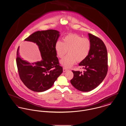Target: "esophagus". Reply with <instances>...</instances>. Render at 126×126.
<instances>
[{"label": "esophagus", "instance_id": "esophagus-1", "mask_svg": "<svg viewBox=\"0 0 126 126\" xmlns=\"http://www.w3.org/2000/svg\"><path fill=\"white\" fill-rule=\"evenodd\" d=\"M68 70V69L67 68H66V67H63V72H66Z\"/></svg>", "mask_w": 126, "mask_h": 126}]
</instances>
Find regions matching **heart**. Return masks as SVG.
Segmentation results:
<instances>
[{
	"mask_svg": "<svg viewBox=\"0 0 126 126\" xmlns=\"http://www.w3.org/2000/svg\"><path fill=\"white\" fill-rule=\"evenodd\" d=\"M92 43L90 39L83 38L76 34H69L63 38V42L58 41L55 45V50L58 57L63 58L61 64L64 67L69 68L76 62H81L88 56Z\"/></svg>",
	"mask_w": 126,
	"mask_h": 126,
	"instance_id": "1",
	"label": "heart"
}]
</instances>
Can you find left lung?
I'll list each match as a JSON object with an SVG mask.
<instances>
[{"label": "left lung", "instance_id": "left-lung-1", "mask_svg": "<svg viewBox=\"0 0 126 126\" xmlns=\"http://www.w3.org/2000/svg\"><path fill=\"white\" fill-rule=\"evenodd\" d=\"M92 46L87 57L80 62L84 72L73 70L74 77L70 82L77 90L89 92L98 86L107 75L108 58L107 50L104 42L99 38L88 33Z\"/></svg>", "mask_w": 126, "mask_h": 126}]
</instances>
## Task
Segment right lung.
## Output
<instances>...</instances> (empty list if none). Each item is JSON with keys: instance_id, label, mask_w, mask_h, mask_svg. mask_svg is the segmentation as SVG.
Segmentation results:
<instances>
[{"instance_id": "obj_1", "label": "right lung", "mask_w": 126, "mask_h": 126, "mask_svg": "<svg viewBox=\"0 0 126 126\" xmlns=\"http://www.w3.org/2000/svg\"><path fill=\"white\" fill-rule=\"evenodd\" d=\"M60 34L57 31H37L24 40L35 43L39 47L42 60L30 63L23 60L17 51V68L20 79L29 89L37 92L45 91L53 85L63 73L55 50Z\"/></svg>"}]
</instances>
